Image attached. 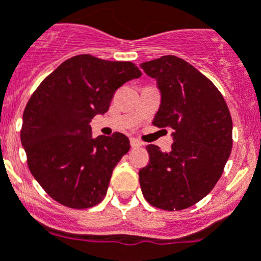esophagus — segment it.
<instances>
[{
	"mask_svg": "<svg viewBox=\"0 0 261 261\" xmlns=\"http://www.w3.org/2000/svg\"><path fill=\"white\" fill-rule=\"evenodd\" d=\"M130 146H132L133 149H136V147L142 146V142H141L140 140H137V138H130Z\"/></svg>",
	"mask_w": 261,
	"mask_h": 261,
	"instance_id": "34e87169",
	"label": "esophagus"
}]
</instances>
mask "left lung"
<instances>
[{"label":"left lung","mask_w":261,"mask_h":261,"mask_svg":"<svg viewBox=\"0 0 261 261\" xmlns=\"http://www.w3.org/2000/svg\"><path fill=\"white\" fill-rule=\"evenodd\" d=\"M141 68L162 93L152 124L173 130L168 152L146 146L149 164L138 172L141 190L156 208H189L214 189L229 159L233 121L228 105L210 79L177 57H160Z\"/></svg>","instance_id":"1"}]
</instances>
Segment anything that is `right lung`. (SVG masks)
<instances>
[{"mask_svg": "<svg viewBox=\"0 0 261 261\" xmlns=\"http://www.w3.org/2000/svg\"><path fill=\"white\" fill-rule=\"evenodd\" d=\"M142 75L132 62L80 54L42 80L23 112L21 145L33 177L70 208H89L106 197L116 164L129 151L125 135L92 137L89 123L109 111L115 92Z\"/></svg>", "mask_w": 261, "mask_h": 261, "instance_id": "add662e5", "label": "right lung"}]
</instances>
